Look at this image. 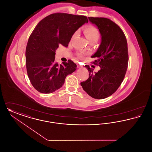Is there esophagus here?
Returning a JSON list of instances; mask_svg holds the SVG:
<instances>
[{"label":"esophagus","mask_w":152,"mask_h":152,"mask_svg":"<svg viewBox=\"0 0 152 152\" xmlns=\"http://www.w3.org/2000/svg\"><path fill=\"white\" fill-rule=\"evenodd\" d=\"M81 66H82L79 65V64H77V68H80V67H81Z\"/></svg>","instance_id":"34e87169"}]
</instances>
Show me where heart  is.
<instances>
[{"mask_svg":"<svg viewBox=\"0 0 152 152\" xmlns=\"http://www.w3.org/2000/svg\"><path fill=\"white\" fill-rule=\"evenodd\" d=\"M84 32L85 36L89 42L92 40L97 41L100 37L99 30L96 27L92 25H88L86 26L84 30ZM77 33H78V31L75 32L73 35V37L76 36ZM86 54V53L85 52L80 51L77 53V56L78 58H83Z\"/></svg>","mask_w":152,"mask_h":152,"instance_id":"obj_1","label":"heart"}]
</instances>
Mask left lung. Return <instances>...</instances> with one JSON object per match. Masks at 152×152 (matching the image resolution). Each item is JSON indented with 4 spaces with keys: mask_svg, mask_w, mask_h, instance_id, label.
I'll return each mask as SVG.
<instances>
[{
    "mask_svg": "<svg viewBox=\"0 0 152 152\" xmlns=\"http://www.w3.org/2000/svg\"><path fill=\"white\" fill-rule=\"evenodd\" d=\"M88 18L101 34V44L91 56L96 58L92 63L101 69L94 74V69L85 65L89 78L80 84L90 96L103 99L113 94L124 79L129 60L128 44L123 30L115 22L105 18Z\"/></svg>",
    "mask_w": 152,
    "mask_h": 152,
    "instance_id": "1",
    "label": "left lung"
}]
</instances>
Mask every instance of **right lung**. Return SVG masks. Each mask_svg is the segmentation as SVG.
<instances>
[{"mask_svg":"<svg viewBox=\"0 0 152 152\" xmlns=\"http://www.w3.org/2000/svg\"><path fill=\"white\" fill-rule=\"evenodd\" d=\"M86 22V16L58 12L37 24L26 47V64L30 82L38 92H55L63 86L66 76L76 71V64L71 60L56 63L55 52L60 44L68 47L73 34Z\"/></svg>","mask_w":152,"mask_h":152,"instance_id":"1","label":"right lung"}]
</instances>
